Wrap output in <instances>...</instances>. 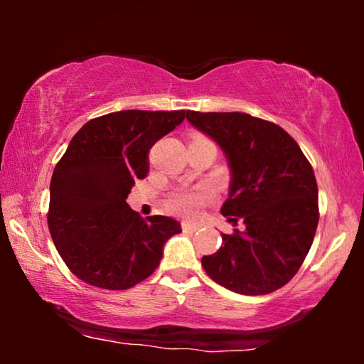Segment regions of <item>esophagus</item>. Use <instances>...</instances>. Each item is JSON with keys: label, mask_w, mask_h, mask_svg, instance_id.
<instances>
[{"label": "esophagus", "mask_w": 364, "mask_h": 364, "mask_svg": "<svg viewBox=\"0 0 364 364\" xmlns=\"http://www.w3.org/2000/svg\"><path fill=\"white\" fill-rule=\"evenodd\" d=\"M182 230H183V232H191V233H193V232L198 230V225H197V223L183 222V223H182Z\"/></svg>", "instance_id": "esophagus-1"}]
</instances>
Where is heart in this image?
Returning <instances> with one entry per match:
<instances>
[{"mask_svg": "<svg viewBox=\"0 0 364 364\" xmlns=\"http://www.w3.org/2000/svg\"><path fill=\"white\" fill-rule=\"evenodd\" d=\"M212 198V192L208 187H197L193 191L178 192L172 197L171 205L176 212L182 215H193L203 203H207Z\"/></svg>", "mask_w": 364, "mask_h": 364, "instance_id": "1", "label": "heart"}]
</instances>
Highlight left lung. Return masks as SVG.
<instances>
[{"label":"left lung","mask_w":364,"mask_h":364,"mask_svg":"<svg viewBox=\"0 0 364 364\" xmlns=\"http://www.w3.org/2000/svg\"><path fill=\"white\" fill-rule=\"evenodd\" d=\"M187 121L225 154L232 181L220 212L243 230L222 233L202 257L207 275L240 295L285 287L310 252L318 218L315 172L290 134L245 112L187 111Z\"/></svg>","instance_id":"1"}]
</instances>
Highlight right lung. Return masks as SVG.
Instances as JSON below:
<instances>
[{
	"label": "right lung",
	"instance_id": "add662e5",
	"mask_svg": "<svg viewBox=\"0 0 364 364\" xmlns=\"http://www.w3.org/2000/svg\"><path fill=\"white\" fill-rule=\"evenodd\" d=\"M186 111H119L91 119L76 132L53 172L48 227L56 250L79 280L127 290L162 260L181 233L171 217L142 218L127 205L134 182L149 172V151Z\"/></svg>",
	"mask_w": 364,
	"mask_h": 364
}]
</instances>
